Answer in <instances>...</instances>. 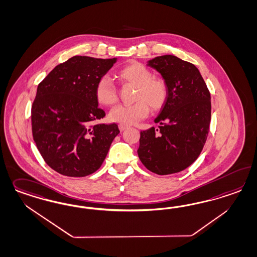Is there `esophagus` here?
<instances>
[{
	"mask_svg": "<svg viewBox=\"0 0 257 257\" xmlns=\"http://www.w3.org/2000/svg\"><path fill=\"white\" fill-rule=\"evenodd\" d=\"M118 126H119V130L121 131V132H123L124 130H126L127 127H128V125H126V124H118Z\"/></svg>",
	"mask_w": 257,
	"mask_h": 257,
	"instance_id": "1",
	"label": "esophagus"
}]
</instances>
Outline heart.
Masks as SVG:
<instances>
[{"label": "heart", "instance_id": "1", "mask_svg": "<svg viewBox=\"0 0 257 257\" xmlns=\"http://www.w3.org/2000/svg\"><path fill=\"white\" fill-rule=\"evenodd\" d=\"M120 81L135 87L133 105L117 106L109 111L111 122L133 124L149 115V107L158 111L166 105L168 86L166 80L153 76L149 68L140 62H132L117 72ZM94 94L97 102L106 107L114 105L118 100L115 85L108 76H102L95 85Z\"/></svg>", "mask_w": 257, "mask_h": 257}]
</instances>
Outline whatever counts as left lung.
Segmentation results:
<instances>
[{
  "instance_id": "obj_1",
  "label": "left lung",
  "mask_w": 257,
  "mask_h": 257,
  "mask_svg": "<svg viewBox=\"0 0 257 257\" xmlns=\"http://www.w3.org/2000/svg\"><path fill=\"white\" fill-rule=\"evenodd\" d=\"M168 86L166 105L155 119L159 128L140 133L143 165L158 175L178 173L199 156L211 121V95L198 68L171 55L149 60Z\"/></svg>"
}]
</instances>
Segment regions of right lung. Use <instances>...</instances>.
<instances>
[{
	"mask_svg": "<svg viewBox=\"0 0 257 257\" xmlns=\"http://www.w3.org/2000/svg\"><path fill=\"white\" fill-rule=\"evenodd\" d=\"M116 58L75 56L39 84L31 108L32 133L43 160L58 173L85 177L102 166L118 125L95 124L106 115L94 89Z\"/></svg>",
	"mask_w": 257,
	"mask_h": 257,
	"instance_id": "obj_1",
	"label": "right lung"
}]
</instances>
